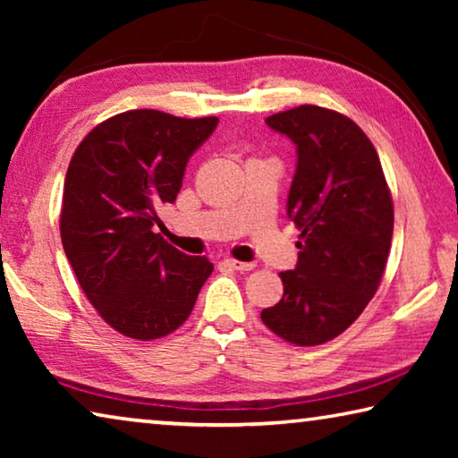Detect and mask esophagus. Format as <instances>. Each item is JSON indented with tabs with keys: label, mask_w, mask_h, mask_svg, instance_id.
I'll list each match as a JSON object with an SVG mask.
<instances>
[{
	"label": "esophagus",
	"mask_w": 458,
	"mask_h": 458,
	"mask_svg": "<svg viewBox=\"0 0 458 458\" xmlns=\"http://www.w3.org/2000/svg\"><path fill=\"white\" fill-rule=\"evenodd\" d=\"M226 265L234 270H252L254 262H242V260H234V259H226Z\"/></svg>",
	"instance_id": "34e87169"
}]
</instances>
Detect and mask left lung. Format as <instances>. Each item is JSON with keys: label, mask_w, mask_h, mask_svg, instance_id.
<instances>
[{"label": "left lung", "mask_w": 458, "mask_h": 458, "mask_svg": "<svg viewBox=\"0 0 458 458\" xmlns=\"http://www.w3.org/2000/svg\"><path fill=\"white\" fill-rule=\"evenodd\" d=\"M267 125L289 137L297 167L286 216L301 230L297 267L260 319L294 345H321L358 319L382 281L394 206L382 164L366 133L329 108L301 105Z\"/></svg>", "instance_id": "left-lung-1"}]
</instances>
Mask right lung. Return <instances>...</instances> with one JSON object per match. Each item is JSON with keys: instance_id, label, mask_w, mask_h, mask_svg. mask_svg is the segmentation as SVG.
Wrapping results in <instances>:
<instances>
[{"instance_id": "add662e5", "label": "right lung", "mask_w": 458, "mask_h": 458, "mask_svg": "<svg viewBox=\"0 0 458 458\" xmlns=\"http://www.w3.org/2000/svg\"><path fill=\"white\" fill-rule=\"evenodd\" d=\"M216 127V117L137 108L100 123L72 155L62 246L92 307L123 335L149 341L175 331L212 275L210 260L177 250L153 226Z\"/></svg>"}]
</instances>
